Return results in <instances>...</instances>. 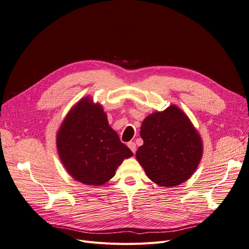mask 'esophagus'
<instances>
[{"mask_svg": "<svg viewBox=\"0 0 249 249\" xmlns=\"http://www.w3.org/2000/svg\"><path fill=\"white\" fill-rule=\"evenodd\" d=\"M128 147L130 148V150H131L133 153H135L136 152V144L134 142H132V141H130V142H128Z\"/></svg>", "mask_w": 249, "mask_h": 249, "instance_id": "34e87169", "label": "esophagus"}]
</instances>
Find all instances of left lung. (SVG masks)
Returning <instances> with one entry per match:
<instances>
[{
	"instance_id": "left-lung-1",
	"label": "left lung",
	"mask_w": 249,
	"mask_h": 249,
	"mask_svg": "<svg viewBox=\"0 0 249 249\" xmlns=\"http://www.w3.org/2000/svg\"><path fill=\"white\" fill-rule=\"evenodd\" d=\"M140 136L143 145L136 151V159L158 185L178 186L198 167L203 154L202 140L178 107L171 106L145 118Z\"/></svg>"
}]
</instances>
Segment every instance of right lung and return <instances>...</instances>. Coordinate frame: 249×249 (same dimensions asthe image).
I'll return each instance as SVG.
<instances>
[{"mask_svg": "<svg viewBox=\"0 0 249 249\" xmlns=\"http://www.w3.org/2000/svg\"><path fill=\"white\" fill-rule=\"evenodd\" d=\"M59 158L69 174L86 185L101 186L133 153L109 126L100 105L86 98L69 113L57 133Z\"/></svg>", "mask_w": 249, "mask_h": 249, "instance_id": "right-lung-1", "label": "right lung"}]
</instances>
